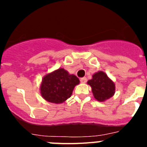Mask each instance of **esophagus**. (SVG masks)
Returning a JSON list of instances; mask_svg holds the SVG:
<instances>
[{
	"label": "esophagus",
	"mask_w": 147,
	"mask_h": 147,
	"mask_svg": "<svg viewBox=\"0 0 147 147\" xmlns=\"http://www.w3.org/2000/svg\"><path fill=\"white\" fill-rule=\"evenodd\" d=\"M80 82H81L82 83H86V82H87V78H86V77L81 78V80H80Z\"/></svg>",
	"instance_id": "esophagus-1"
}]
</instances>
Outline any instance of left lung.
<instances>
[{"label":"left lung","instance_id":"8db88e82","mask_svg":"<svg viewBox=\"0 0 147 147\" xmlns=\"http://www.w3.org/2000/svg\"><path fill=\"white\" fill-rule=\"evenodd\" d=\"M87 83L91 87L93 96L98 102H105L115 94V83L104 71L95 73L91 80H88Z\"/></svg>","mask_w":147,"mask_h":147}]
</instances>
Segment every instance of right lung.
<instances>
[{
  "label": "right lung",
  "instance_id": "add662e5",
  "mask_svg": "<svg viewBox=\"0 0 147 147\" xmlns=\"http://www.w3.org/2000/svg\"><path fill=\"white\" fill-rule=\"evenodd\" d=\"M79 84L80 80L75 75L60 67L43 76L40 86V94L51 103H63L71 96L75 86Z\"/></svg>",
  "mask_w": 147,
  "mask_h": 147
}]
</instances>
